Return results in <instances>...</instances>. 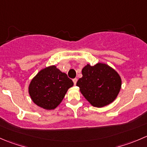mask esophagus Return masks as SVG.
<instances>
[{
  "mask_svg": "<svg viewBox=\"0 0 147 147\" xmlns=\"http://www.w3.org/2000/svg\"><path fill=\"white\" fill-rule=\"evenodd\" d=\"M72 81H73V82H74V85H76V83H77V81H78V79H77V78H74L73 80H72Z\"/></svg>",
  "mask_w": 147,
  "mask_h": 147,
  "instance_id": "esophagus-1",
  "label": "esophagus"
}]
</instances>
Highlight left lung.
Masks as SVG:
<instances>
[{
  "label": "left lung",
  "mask_w": 147,
  "mask_h": 147,
  "mask_svg": "<svg viewBox=\"0 0 147 147\" xmlns=\"http://www.w3.org/2000/svg\"><path fill=\"white\" fill-rule=\"evenodd\" d=\"M77 82L81 93L93 106L103 107L113 102L121 87L119 74L105 64L87 65Z\"/></svg>",
  "instance_id": "left-lung-1"
}]
</instances>
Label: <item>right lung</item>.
<instances>
[{
	"mask_svg": "<svg viewBox=\"0 0 147 147\" xmlns=\"http://www.w3.org/2000/svg\"><path fill=\"white\" fill-rule=\"evenodd\" d=\"M72 85V80L53 65L42 69L33 78L28 92L38 106L52 110L62 102L67 90Z\"/></svg>",
	"mask_w": 147,
	"mask_h": 147,
	"instance_id": "obj_1",
	"label": "right lung"
}]
</instances>
